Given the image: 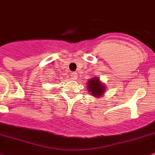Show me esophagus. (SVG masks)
Masks as SVG:
<instances>
[{
  "label": "esophagus",
  "instance_id": "esophagus-1",
  "mask_svg": "<svg viewBox=\"0 0 155 155\" xmlns=\"http://www.w3.org/2000/svg\"><path fill=\"white\" fill-rule=\"evenodd\" d=\"M76 77H77V73H76V72H72L71 73V78H72V79H76Z\"/></svg>",
  "mask_w": 155,
  "mask_h": 155
}]
</instances>
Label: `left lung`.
<instances>
[{"label": "left lung", "instance_id": "8db88e82", "mask_svg": "<svg viewBox=\"0 0 155 155\" xmlns=\"http://www.w3.org/2000/svg\"><path fill=\"white\" fill-rule=\"evenodd\" d=\"M87 91L90 92V94H92L95 97H101L106 91V86L102 84L98 77L90 79V80L87 82Z\"/></svg>", "mask_w": 155, "mask_h": 155}]
</instances>
